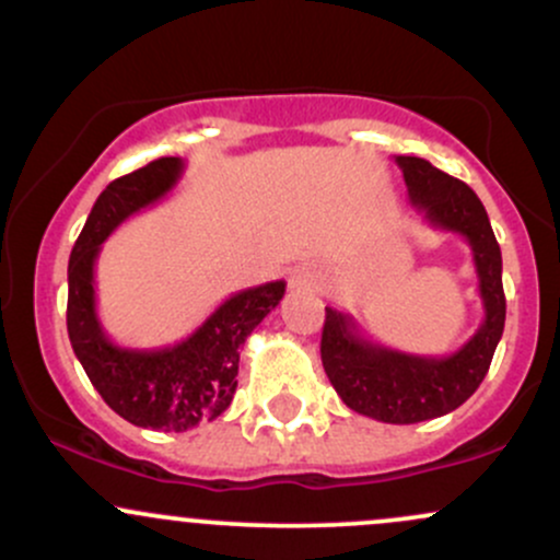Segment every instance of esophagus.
<instances>
[{
	"label": "esophagus",
	"instance_id": "esophagus-1",
	"mask_svg": "<svg viewBox=\"0 0 560 560\" xmlns=\"http://www.w3.org/2000/svg\"><path fill=\"white\" fill-rule=\"evenodd\" d=\"M289 284H292V289H298V292H318L324 287V276L313 271V268H298L292 273V279H289Z\"/></svg>",
	"mask_w": 560,
	"mask_h": 560
}]
</instances>
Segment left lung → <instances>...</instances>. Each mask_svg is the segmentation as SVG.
<instances>
[{
    "mask_svg": "<svg viewBox=\"0 0 560 560\" xmlns=\"http://www.w3.org/2000/svg\"><path fill=\"white\" fill-rule=\"evenodd\" d=\"M395 163L423 221L460 234L471 247L485 320L460 350L432 358L371 342L350 313L326 307L320 361L347 408L384 423H419L464 405L490 371L505 326L503 258L485 205L471 186L423 158L397 155Z\"/></svg>",
    "mask_w": 560,
    "mask_h": 560,
    "instance_id": "left-lung-1",
    "label": "left lung"
}]
</instances>
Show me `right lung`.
I'll return each instance as SVG.
<instances>
[{
	"label": "right lung",
	"instance_id": "add662e5",
	"mask_svg": "<svg viewBox=\"0 0 560 560\" xmlns=\"http://www.w3.org/2000/svg\"><path fill=\"white\" fill-rule=\"evenodd\" d=\"M184 173L182 158L152 160L115 178L96 197L68 262V337L89 382L133 427L186 432L213 421L234 400L240 350L284 298V281L231 294L189 337L171 347L139 350L115 345L96 316L94 262L102 242L126 218L163 199Z\"/></svg>",
	"mask_w": 560,
	"mask_h": 560
}]
</instances>
